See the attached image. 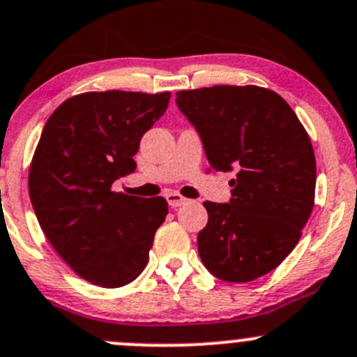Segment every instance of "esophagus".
Instances as JSON below:
<instances>
[{"instance_id": "esophagus-1", "label": "esophagus", "mask_w": 357, "mask_h": 357, "mask_svg": "<svg viewBox=\"0 0 357 357\" xmlns=\"http://www.w3.org/2000/svg\"><path fill=\"white\" fill-rule=\"evenodd\" d=\"M166 198H167V204L171 205L172 208H178V207H181V205L188 204V198L181 197L179 193H167Z\"/></svg>"}]
</instances>
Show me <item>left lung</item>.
I'll use <instances>...</instances> for the list:
<instances>
[{
    "label": "left lung",
    "mask_w": 357,
    "mask_h": 357,
    "mask_svg": "<svg viewBox=\"0 0 357 357\" xmlns=\"http://www.w3.org/2000/svg\"><path fill=\"white\" fill-rule=\"evenodd\" d=\"M176 104L210 167L236 171L229 204H204L202 261L226 282L272 272L298 245L314 205L317 162L305 126L279 93L257 85L179 90Z\"/></svg>",
    "instance_id": "left-lung-1"
}]
</instances>
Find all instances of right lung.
Here are the masks:
<instances>
[{"label": "right lung", "instance_id": "1", "mask_svg": "<svg viewBox=\"0 0 357 357\" xmlns=\"http://www.w3.org/2000/svg\"><path fill=\"white\" fill-rule=\"evenodd\" d=\"M169 97L78 93L44 125L29 171L30 202L56 253L96 286L137 279L167 215L166 198L130 197L112 191V183L137 169L142 137L166 112Z\"/></svg>", "mask_w": 357, "mask_h": 357}]
</instances>
